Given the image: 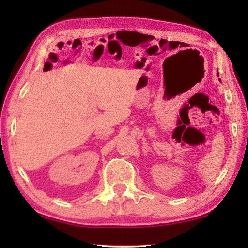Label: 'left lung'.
I'll use <instances>...</instances> for the list:
<instances>
[{"mask_svg":"<svg viewBox=\"0 0 248 248\" xmlns=\"http://www.w3.org/2000/svg\"><path fill=\"white\" fill-rule=\"evenodd\" d=\"M217 76H218V72H217ZM219 81H220V80H219Z\"/></svg>","mask_w":248,"mask_h":248,"instance_id":"8db88e82","label":"left lung"}]
</instances>
